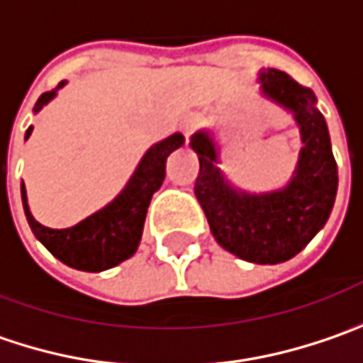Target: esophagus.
I'll return each instance as SVG.
<instances>
[{"label":"esophagus","mask_w":363,"mask_h":363,"mask_svg":"<svg viewBox=\"0 0 363 363\" xmlns=\"http://www.w3.org/2000/svg\"><path fill=\"white\" fill-rule=\"evenodd\" d=\"M181 131H182V135H184L186 139L191 138V133L195 131V121H193V118H186V121H182Z\"/></svg>","instance_id":"obj_1"}]
</instances>
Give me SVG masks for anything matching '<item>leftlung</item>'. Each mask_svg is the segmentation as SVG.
I'll return each mask as SVG.
<instances>
[{"instance_id": "1", "label": "left lung", "mask_w": 363, "mask_h": 363, "mask_svg": "<svg viewBox=\"0 0 363 363\" xmlns=\"http://www.w3.org/2000/svg\"><path fill=\"white\" fill-rule=\"evenodd\" d=\"M257 82L261 94L288 111L300 129L302 150L288 184L265 193L232 184L209 129L193 133L189 145L199 156L195 195L218 245L248 263L277 265L296 257L327 224L337 195V162L314 92L279 69H261Z\"/></svg>"}]
</instances>
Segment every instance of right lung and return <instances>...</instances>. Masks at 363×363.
Returning <instances> with one entry per match:
<instances>
[{"label": "right lung", "instance_id": "1", "mask_svg": "<svg viewBox=\"0 0 363 363\" xmlns=\"http://www.w3.org/2000/svg\"><path fill=\"white\" fill-rule=\"evenodd\" d=\"M67 82L63 79L55 90L45 92L36 100L34 113H40L43 106H47L57 92L65 86ZM33 127H28L26 138H30ZM184 138L182 133H172L170 138L162 139L154 143L143 158L139 160L135 172L131 174L125 189L117 197L96 213L88 216L79 224L72 228H47L34 220L28 207L26 189L22 182V205L28 225L33 230L38 242H43L45 248L57 257L61 263L79 269V271H106L111 267H117L118 263L127 261L129 257L135 255L141 234H143V222L145 213L152 201V195L158 191L166 177V158L179 150Z\"/></svg>", "mask_w": 363, "mask_h": 363}]
</instances>
